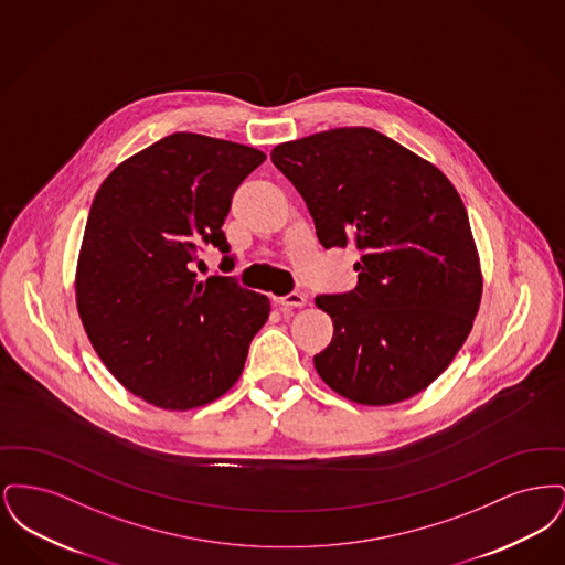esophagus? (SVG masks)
<instances>
[{
	"mask_svg": "<svg viewBox=\"0 0 565 565\" xmlns=\"http://www.w3.org/2000/svg\"><path fill=\"white\" fill-rule=\"evenodd\" d=\"M275 305L281 307V309H300L307 305V298L298 292L292 295L284 296V298H275Z\"/></svg>",
	"mask_w": 565,
	"mask_h": 565,
	"instance_id": "1",
	"label": "esophagus"
}]
</instances>
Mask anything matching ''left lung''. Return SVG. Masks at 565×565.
Segmentation results:
<instances>
[{"mask_svg":"<svg viewBox=\"0 0 565 565\" xmlns=\"http://www.w3.org/2000/svg\"><path fill=\"white\" fill-rule=\"evenodd\" d=\"M326 249L360 252L358 286L316 296L332 341L313 355L351 403L387 406L424 392L454 362L477 318L483 273L466 207L430 161L369 127L273 148Z\"/></svg>","mask_w":565,"mask_h":565,"instance_id":"1","label":"left lung"}]
</instances>
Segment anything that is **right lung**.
Segmentation results:
<instances>
[{
  "label": "right lung",
  "mask_w": 565,
  "mask_h": 565,
  "mask_svg": "<svg viewBox=\"0 0 565 565\" xmlns=\"http://www.w3.org/2000/svg\"><path fill=\"white\" fill-rule=\"evenodd\" d=\"M265 152L173 134L120 162L97 190L76 267V307L90 345L131 394L164 411L214 403L242 376L269 298L231 277L196 279L233 192ZM222 270L233 269L224 256Z\"/></svg>",
  "instance_id": "obj_1"
}]
</instances>
